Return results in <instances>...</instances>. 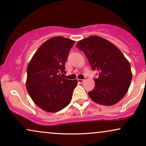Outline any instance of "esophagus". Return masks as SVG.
<instances>
[{"label":"esophagus","mask_w":146,"mask_h":146,"mask_svg":"<svg viewBox=\"0 0 146 146\" xmlns=\"http://www.w3.org/2000/svg\"><path fill=\"white\" fill-rule=\"evenodd\" d=\"M84 81V80H82V79H78V82L79 83H83Z\"/></svg>","instance_id":"1"}]
</instances>
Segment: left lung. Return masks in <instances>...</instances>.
<instances>
[{
  "instance_id": "1",
  "label": "left lung",
  "mask_w": 146,
  "mask_h": 146,
  "mask_svg": "<svg viewBox=\"0 0 146 146\" xmlns=\"http://www.w3.org/2000/svg\"><path fill=\"white\" fill-rule=\"evenodd\" d=\"M92 68L98 72L95 87L88 95L100 105L112 106L120 101L131 84V67L123 53L114 44L98 36H92L77 43Z\"/></svg>"
}]
</instances>
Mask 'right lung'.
<instances>
[{"label": "right lung", "instance_id": "add662e5", "mask_svg": "<svg viewBox=\"0 0 146 146\" xmlns=\"http://www.w3.org/2000/svg\"><path fill=\"white\" fill-rule=\"evenodd\" d=\"M75 41L62 36L43 43L27 67V89L35 104L47 112H56L70 102L77 80L62 77L65 63Z\"/></svg>", "mask_w": 146, "mask_h": 146}]
</instances>
